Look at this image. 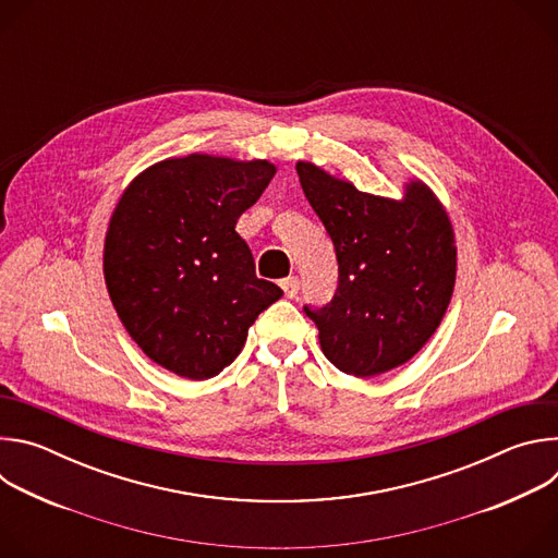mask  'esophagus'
<instances>
[{
  "label": "esophagus",
  "instance_id": "34e87169",
  "mask_svg": "<svg viewBox=\"0 0 558 558\" xmlns=\"http://www.w3.org/2000/svg\"><path fill=\"white\" fill-rule=\"evenodd\" d=\"M280 287H282V291H284L287 298H295L298 291H300V280H298L295 276H291V278H284V280L280 282Z\"/></svg>",
  "mask_w": 558,
  "mask_h": 558
}]
</instances>
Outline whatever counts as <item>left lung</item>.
I'll return each instance as SVG.
<instances>
[{"label": "left lung", "instance_id": "obj_1", "mask_svg": "<svg viewBox=\"0 0 558 558\" xmlns=\"http://www.w3.org/2000/svg\"><path fill=\"white\" fill-rule=\"evenodd\" d=\"M300 185L338 256V289L304 313L327 360L347 375L375 377L407 364L437 331L457 276L448 211L422 181L402 201L360 192L306 161Z\"/></svg>", "mask_w": 558, "mask_h": 558}]
</instances>
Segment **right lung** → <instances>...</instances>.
Masks as SVG:
<instances>
[{
    "instance_id": "add662e5",
    "label": "right lung",
    "mask_w": 558,
    "mask_h": 558,
    "mask_svg": "<svg viewBox=\"0 0 558 558\" xmlns=\"http://www.w3.org/2000/svg\"><path fill=\"white\" fill-rule=\"evenodd\" d=\"M274 174L263 158L190 154L149 166L121 194L106 233V287L125 331L158 366L187 379L218 375L280 300L235 231Z\"/></svg>"
}]
</instances>
